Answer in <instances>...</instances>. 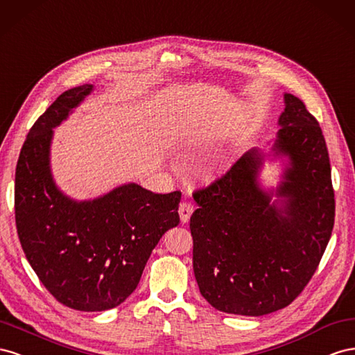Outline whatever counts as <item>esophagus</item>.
Listing matches in <instances>:
<instances>
[{"label":"esophagus","instance_id":"1","mask_svg":"<svg viewBox=\"0 0 355 355\" xmlns=\"http://www.w3.org/2000/svg\"><path fill=\"white\" fill-rule=\"evenodd\" d=\"M178 212H180V218H181V223H187L191 212H193V205L190 204V202H186L183 200L180 204V208H178Z\"/></svg>","mask_w":355,"mask_h":355}]
</instances>
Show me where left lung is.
Returning <instances> with one entry per match:
<instances>
[{"mask_svg": "<svg viewBox=\"0 0 355 355\" xmlns=\"http://www.w3.org/2000/svg\"><path fill=\"white\" fill-rule=\"evenodd\" d=\"M286 110L273 144L290 157L270 204L257 172L263 156L250 150L226 174L198 189L190 217L193 270L211 306L260 317L288 306L315 273L335 225V190L329 151L317 119L297 96Z\"/></svg>", "mask_w": 355, "mask_h": 355, "instance_id": "1", "label": "left lung"}]
</instances>
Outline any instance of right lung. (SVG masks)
<instances>
[{
    "instance_id": "obj_1",
    "label": "right lung",
    "mask_w": 355,
    "mask_h": 355,
    "mask_svg": "<svg viewBox=\"0 0 355 355\" xmlns=\"http://www.w3.org/2000/svg\"><path fill=\"white\" fill-rule=\"evenodd\" d=\"M60 94L37 119L20 150L15 218L20 245L59 303L95 312L119 306L137 288L162 235L180 223L181 191L153 193L125 184L94 200L60 193L49 166L53 130L92 90Z\"/></svg>"
}]
</instances>
